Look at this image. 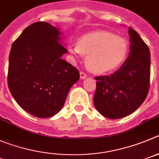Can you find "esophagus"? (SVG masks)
Masks as SVG:
<instances>
[{"instance_id":"esophagus-1","label":"esophagus","mask_w":159,"mask_h":159,"mask_svg":"<svg viewBox=\"0 0 159 159\" xmlns=\"http://www.w3.org/2000/svg\"><path fill=\"white\" fill-rule=\"evenodd\" d=\"M80 77H81V79H84V78H86L87 75L84 72H83V71H81L80 72Z\"/></svg>"}]
</instances>
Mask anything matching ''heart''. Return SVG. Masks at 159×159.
<instances>
[{
	"label": "heart",
	"mask_w": 159,
	"mask_h": 159,
	"mask_svg": "<svg viewBox=\"0 0 159 159\" xmlns=\"http://www.w3.org/2000/svg\"><path fill=\"white\" fill-rule=\"evenodd\" d=\"M74 55H88L86 64L92 71L107 73L121 66L126 59V40L108 32H93L81 37L70 48Z\"/></svg>",
	"instance_id": "b5f03b06"
}]
</instances>
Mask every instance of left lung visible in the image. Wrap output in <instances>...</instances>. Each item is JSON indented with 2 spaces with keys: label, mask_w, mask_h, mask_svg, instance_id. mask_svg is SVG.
Segmentation results:
<instances>
[{
  "label": "left lung",
  "mask_w": 159,
  "mask_h": 159,
  "mask_svg": "<svg viewBox=\"0 0 159 159\" xmlns=\"http://www.w3.org/2000/svg\"><path fill=\"white\" fill-rule=\"evenodd\" d=\"M129 56L110 75L95 77L94 105L102 115L118 119L134 112L149 92L151 55L146 43L135 30L129 28Z\"/></svg>",
  "instance_id": "1"
}]
</instances>
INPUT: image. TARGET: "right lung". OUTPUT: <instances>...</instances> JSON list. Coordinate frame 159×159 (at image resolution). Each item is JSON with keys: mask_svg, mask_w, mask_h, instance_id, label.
<instances>
[{"mask_svg": "<svg viewBox=\"0 0 159 159\" xmlns=\"http://www.w3.org/2000/svg\"><path fill=\"white\" fill-rule=\"evenodd\" d=\"M59 34L49 23L37 22L23 31L10 51V93L23 110L38 118L56 115L80 78L78 70L61 59L67 49Z\"/></svg>", "mask_w": 159, "mask_h": 159, "instance_id": "add662e5", "label": "right lung"}]
</instances>
